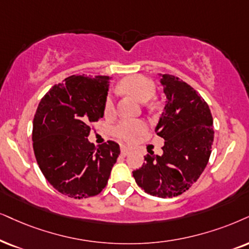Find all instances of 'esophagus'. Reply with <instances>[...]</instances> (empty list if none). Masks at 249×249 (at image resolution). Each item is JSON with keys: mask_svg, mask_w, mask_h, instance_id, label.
<instances>
[{"mask_svg": "<svg viewBox=\"0 0 249 249\" xmlns=\"http://www.w3.org/2000/svg\"><path fill=\"white\" fill-rule=\"evenodd\" d=\"M131 152H132V148L127 147V146H123V147H122V149H121V153H122V155H123V156H126V155H128V154H130Z\"/></svg>", "mask_w": 249, "mask_h": 249, "instance_id": "34e87169", "label": "esophagus"}]
</instances>
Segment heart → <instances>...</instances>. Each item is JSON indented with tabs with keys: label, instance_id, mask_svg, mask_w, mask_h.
Instances as JSON below:
<instances>
[{
	"label": "heart",
	"instance_id": "heart-1",
	"mask_svg": "<svg viewBox=\"0 0 249 249\" xmlns=\"http://www.w3.org/2000/svg\"><path fill=\"white\" fill-rule=\"evenodd\" d=\"M121 88L122 90H124L128 95H132L141 102L148 101L155 94V84L149 78L140 74L125 78L121 83ZM114 100H112L111 96H108L105 101L103 112H105L106 117H110V116L114 115ZM146 130L147 125L143 121H139V119H124V121H122L116 125L114 128V134L118 139L126 141V142H132L139 135L144 133Z\"/></svg>",
	"mask_w": 249,
	"mask_h": 249
}]
</instances>
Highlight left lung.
Returning a JSON list of instances; mask_svg holds the SVG:
<instances>
[{"label":"left lung","mask_w":249,"mask_h":249,"mask_svg":"<svg viewBox=\"0 0 249 249\" xmlns=\"http://www.w3.org/2000/svg\"><path fill=\"white\" fill-rule=\"evenodd\" d=\"M166 105L155 128L165 140L163 155L148 152L146 163L134 170L137 184L159 197L178 196L199 179L208 164L213 142L208 103L193 87L172 74H160Z\"/></svg>","instance_id":"8db88e82"}]
</instances>
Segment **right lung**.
<instances>
[{"label":"right lung","mask_w":249,"mask_h":249,"mask_svg":"<svg viewBox=\"0 0 249 249\" xmlns=\"http://www.w3.org/2000/svg\"><path fill=\"white\" fill-rule=\"evenodd\" d=\"M108 75H71L41 99L33 119V150L45 178L73 199L100 194L121 154L109 140L88 141L93 123L103 117Z\"/></svg>","instance_id":"add662e5"}]
</instances>
